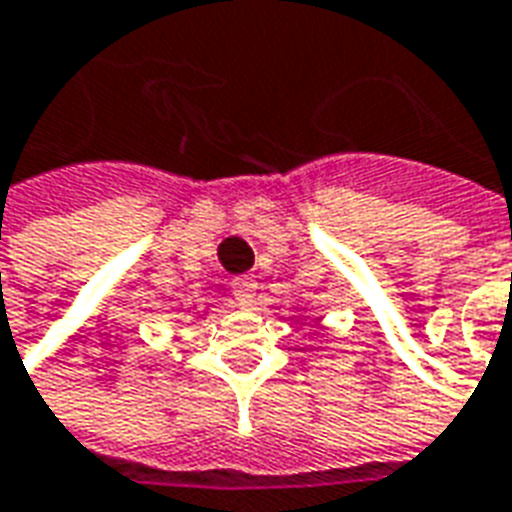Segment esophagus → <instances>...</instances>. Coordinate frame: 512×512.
<instances>
[{
    "instance_id": "34e87169",
    "label": "esophagus",
    "mask_w": 512,
    "mask_h": 512,
    "mask_svg": "<svg viewBox=\"0 0 512 512\" xmlns=\"http://www.w3.org/2000/svg\"><path fill=\"white\" fill-rule=\"evenodd\" d=\"M233 293L241 304H252V298L257 293V279L255 276H236L233 279Z\"/></svg>"
}]
</instances>
